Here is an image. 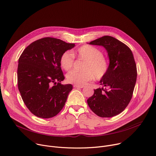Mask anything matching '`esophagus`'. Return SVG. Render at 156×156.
I'll use <instances>...</instances> for the list:
<instances>
[{
	"mask_svg": "<svg viewBox=\"0 0 156 156\" xmlns=\"http://www.w3.org/2000/svg\"><path fill=\"white\" fill-rule=\"evenodd\" d=\"M74 87L75 88H80V89H82L83 87H84L83 85H74Z\"/></svg>",
	"mask_w": 156,
	"mask_h": 156,
	"instance_id": "obj_1",
	"label": "esophagus"
}]
</instances>
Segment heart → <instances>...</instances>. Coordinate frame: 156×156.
Masks as SVG:
<instances>
[{"label":"heart","mask_w":156,"mask_h":156,"mask_svg":"<svg viewBox=\"0 0 156 156\" xmlns=\"http://www.w3.org/2000/svg\"><path fill=\"white\" fill-rule=\"evenodd\" d=\"M73 54L78 59L85 61V63L82 68L83 71H74L67 75L69 82L82 85L93 80L94 77L97 80H100L107 73L109 69L108 60L103 56V53L98 48L86 44L77 48ZM73 55L68 51L61 55L59 62L64 70L69 71L73 69L74 63Z\"/></svg>","instance_id":"heart-1"}]
</instances>
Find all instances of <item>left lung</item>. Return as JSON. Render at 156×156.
<instances>
[{"label": "left lung", "instance_id": "left-lung-1", "mask_svg": "<svg viewBox=\"0 0 156 156\" xmlns=\"http://www.w3.org/2000/svg\"><path fill=\"white\" fill-rule=\"evenodd\" d=\"M102 46L107 51L109 69L100 83L108 89L98 88L88 98L92 111L100 117H112L122 113L133 96L137 78L136 64L131 50L125 44L110 37L104 36L90 42Z\"/></svg>", "mask_w": 156, "mask_h": 156}]
</instances>
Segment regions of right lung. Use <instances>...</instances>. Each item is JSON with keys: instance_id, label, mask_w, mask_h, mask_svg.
I'll return each mask as SVG.
<instances>
[{"instance_id": "obj_1", "label": "right lung", "mask_w": 156, "mask_h": 156, "mask_svg": "<svg viewBox=\"0 0 156 156\" xmlns=\"http://www.w3.org/2000/svg\"><path fill=\"white\" fill-rule=\"evenodd\" d=\"M75 46L61 40L46 37L31 43L23 51L17 69L18 88L31 113L39 118L55 116L64 107L71 84L62 85L61 55Z\"/></svg>"}]
</instances>
